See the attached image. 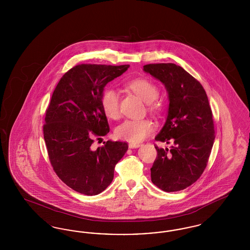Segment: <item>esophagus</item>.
Listing matches in <instances>:
<instances>
[{
	"mask_svg": "<svg viewBox=\"0 0 250 250\" xmlns=\"http://www.w3.org/2000/svg\"><path fill=\"white\" fill-rule=\"evenodd\" d=\"M128 146H129V148H138V147H140L141 145L139 144V143H129L128 144Z\"/></svg>",
	"mask_w": 250,
	"mask_h": 250,
	"instance_id": "1",
	"label": "esophagus"
}]
</instances>
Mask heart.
Listing matches in <instances>:
<instances>
[{"mask_svg":"<svg viewBox=\"0 0 250 250\" xmlns=\"http://www.w3.org/2000/svg\"><path fill=\"white\" fill-rule=\"evenodd\" d=\"M132 92L139 95L146 103L148 109L158 114L161 111V102L156 100L159 89L153 82L147 79H136L127 84ZM101 107L107 118L112 120L120 117V96L118 92L112 88L105 89L100 96ZM154 129V124L149 119L125 120L115 129V136L131 143H139L150 135Z\"/></svg>","mask_w":250,"mask_h":250,"instance_id":"1","label":"heart"}]
</instances>
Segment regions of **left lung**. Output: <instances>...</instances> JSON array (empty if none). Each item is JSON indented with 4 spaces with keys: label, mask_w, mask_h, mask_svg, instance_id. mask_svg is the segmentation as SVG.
Here are the masks:
<instances>
[{
    "label": "left lung",
    "mask_w": 250,
    "mask_h": 250,
    "mask_svg": "<svg viewBox=\"0 0 250 250\" xmlns=\"http://www.w3.org/2000/svg\"><path fill=\"white\" fill-rule=\"evenodd\" d=\"M144 71L165 84L169 106L166 124L155 141L172 143L159 148L151 167L152 182L166 192L187 188L202 176L214 141L212 109L202 84L175 63H149Z\"/></svg>",
    "instance_id": "obj_1"
}]
</instances>
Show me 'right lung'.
<instances>
[{"mask_svg":"<svg viewBox=\"0 0 250 250\" xmlns=\"http://www.w3.org/2000/svg\"><path fill=\"white\" fill-rule=\"evenodd\" d=\"M129 64H77L57 84L43 125L53 170L73 190L94 196L113 180L114 167L128 149L127 143L105 142L93 149L94 138L109 132L100 96L106 84L126 71Z\"/></svg>","mask_w":250,"mask_h":250,"instance_id":"add662e5","label":"right lung"}]
</instances>
